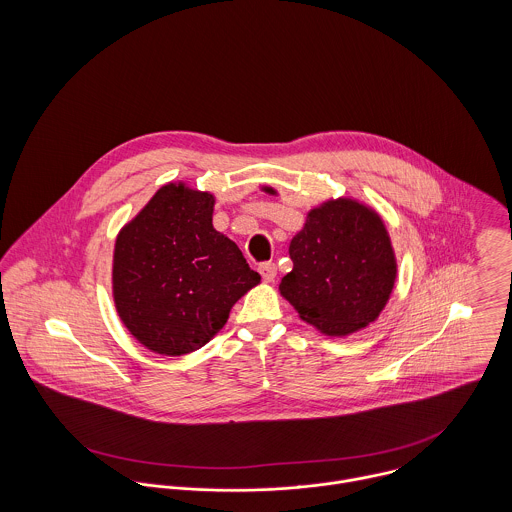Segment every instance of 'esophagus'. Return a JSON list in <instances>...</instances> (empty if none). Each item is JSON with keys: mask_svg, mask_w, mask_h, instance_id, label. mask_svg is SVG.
I'll use <instances>...</instances> for the list:
<instances>
[{"mask_svg": "<svg viewBox=\"0 0 512 512\" xmlns=\"http://www.w3.org/2000/svg\"><path fill=\"white\" fill-rule=\"evenodd\" d=\"M258 272L262 274V280H264L266 284H272V282L276 280V276H278L276 264H272V262H264V264H260V266H258Z\"/></svg>", "mask_w": 512, "mask_h": 512, "instance_id": "34e87169", "label": "esophagus"}]
</instances>
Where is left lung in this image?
<instances>
[{"label": "left lung", "instance_id": "8db88e82", "mask_svg": "<svg viewBox=\"0 0 512 512\" xmlns=\"http://www.w3.org/2000/svg\"><path fill=\"white\" fill-rule=\"evenodd\" d=\"M278 195L274 187H262ZM293 270L280 293L299 319L329 337H347L378 319L394 290L398 262L382 217L339 197L313 207L290 242Z\"/></svg>", "mask_w": 512, "mask_h": 512}]
</instances>
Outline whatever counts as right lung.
Segmentation results:
<instances>
[{"label": "right lung", "mask_w": 512, "mask_h": 512, "mask_svg": "<svg viewBox=\"0 0 512 512\" xmlns=\"http://www.w3.org/2000/svg\"><path fill=\"white\" fill-rule=\"evenodd\" d=\"M215 195L167 183L122 226L112 297L132 337L163 357L205 347L232 305L260 284L238 246L213 226Z\"/></svg>", "instance_id": "add662e5"}]
</instances>
